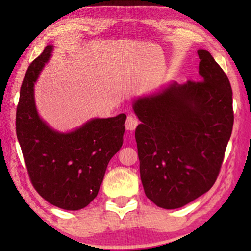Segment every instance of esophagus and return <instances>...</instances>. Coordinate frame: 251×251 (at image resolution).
Listing matches in <instances>:
<instances>
[{"mask_svg":"<svg viewBox=\"0 0 251 251\" xmlns=\"http://www.w3.org/2000/svg\"><path fill=\"white\" fill-rule=\"evenodd\" d=\"M126 128L133 131L136 129V127L138 125V118L136 117L135 115H128L127 116V120H126Z\"/></svg>","mask_w":251,"mask_h":251,"instance_id":"esophagus-1","label":"esophagus"}]
</instances>
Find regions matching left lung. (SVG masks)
Listing matches in <instances>:
<instances>
[{"label":"left lung","instance_id":"left-lung-1","mask_svg":"<svg viewBox=\"0 0 251 251\" xmlns=\"http://www.w3.org/2000/svg\"><path fill=\"white\" fill-rule=\"evenodd\" d=\"M199 82H173L133 105L139 171L147 198L176 209L217 179L233 125L227 75L206 50H197Z\"/></svg>","mask_w":251,"mask_h":251}]
</instances>
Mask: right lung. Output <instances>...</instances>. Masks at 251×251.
<instances>
[{"label":"right lung","instance_id":"add662e5","mask_svg":"<svg viewBox=\"0 0 251 251\" xmlns=\"http://www.w3.org/2000/svg\"><path fill=\"white\" fill-rule=\"evenodd\" d=\"M48 45L28 66L16 109V135L32 185L46 201L65 210L86 207L97 194L109 160L123 145L125 114L93 118L59 133L39 116L34 83L50 57Z\"/></svg>","mask_w":251,"mask_h":251}]
</instances>
